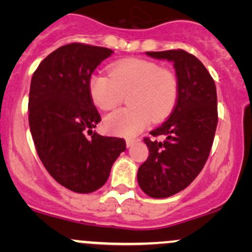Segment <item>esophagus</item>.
Wrapping results in <instances>:
<instances>
[{
  "instance_id": "obj_1",
  "label": "esophagus",
  "mask_w": 252,
  "mask_h": 252,
  "mask_svg": "<svg viewBox=\"0 0 252 252\" xmlns=\"http://www.w3.org/2000/svg\"><path fill=\"white\" fill-rule=\"evenodd\" d=\"M136 142V140H134V138H128V140H126V147H131V146H134V143Z\"/></svg>"
}]
</instances>
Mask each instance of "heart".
I'll use <instances>...</instances> for the list:
<instances>
[{"label": "heart", "instance_id": "obj_1", "mask_svg": "<svg viewBox=\"0 0 252 252\" xmlns=\"http://www.w3.org/2000/svg\"><path fill=\"white\" fill-rule=\"evenodd\" d=\"M179 94V80L170 68L140 58L114 63L109 76L94 74L90 94L99 109L111 110L128 97V109H121L104 118V129L110 134L134 136L146 128L149 118L158 122L170 114Z\"/></svg>", "mask_w": 252, "mask_h": 252}]
</instances>
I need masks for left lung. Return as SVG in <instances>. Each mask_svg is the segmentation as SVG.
Returning <instances> with one entry per match:
<instances>
[{"mask_svg": "<svg viewBox=\"0 0 252 252\" xmlns=\"http://www.w3.org/2000/svg\"><path fill=\"white\" fill-rule=\"evenodd\" d=\"M155 59L173 62L179 80L174 110L150 135L164 141H143L149 156L137 172L141 189L152 198H168L198 176L209 158L218 123L213 78L199 59L184 50L146 52Z\"/></svg>", "mask_w": 252, "mask_h": 252, "instance_id": "obj_1", "label": "left lung"}]
</instances>
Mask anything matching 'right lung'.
Returning a JSON list of instances; mask_svg holds the SVG:
<instances>
[{"instance_id": "add662e5", "label": "right lung", "mask_w": 252, "mask_h": 252, "mask_svg": "<svg viewBox=\"0 0 252 252\" xmlns=\"http://www.w3.org/2000/svg\"><path fill=\"white\" fill-rule=\"evenodd\" d=\"M112 53L68 43L48 54L32 77L28 120L37 155L54 180L77 193L100 189L126 149L123 138L92 131L100 115L90 94V79Z\"/></svg>"}]
</instances>
